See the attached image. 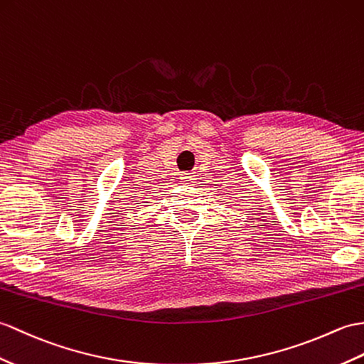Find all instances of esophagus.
Segmentation results:
<instances>
[{"label":"esophagus","mask_w":364,"mask_h":364,"mask_svg":"<svg viewBox=\"0 0 364 364\" xmlns=\"http://www.w3.org/2000/svg\"><path fill=\"white\" fill-rule=\"evenodd\" d=\"M192 180H196V175H192V173H183L181 181L189 183V181H192Z\"/></svg>","instance_id":"obj_1"}]
</instances>
